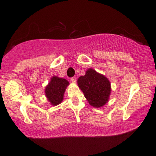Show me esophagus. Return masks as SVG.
I'll return each instance as SVG.
<instances>
[{
	"label": "esophagus",
	"mask_w": 156,
	"mask_h": 156,
	"mask_svg": "<svg viewBox=\"0 0 156 156\" xmlns=\"http://www.w3.org/2000/svg\"><path fill=\"white\" fill-rule=\"evenodd\" d=\"M71 81H72L73 83H75L76 82V78L75 77H73V78H71Z\"/></svg>",
	"instance_id": "esophagus-1"
}]
</instances>
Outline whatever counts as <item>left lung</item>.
Masks as SVG:
<instances>
[{
    "instance_id": "obj_1",
    "label": "left lung",
    "mask_w": 156,
    "mask_h": 156,
    "mask_svg": "<svg viewBox=\"0 0 156 156\" xmlns=\"http://www.w3.org/2000/svg\"><path fill=\"white\" fill-rule=\"evenodd\" d=\"M79 88L91 106L100 108L107 103L111 94L109 80L93 69H88L84 76L78 79Z\"/></svg>"
}]
</instances>
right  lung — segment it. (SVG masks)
<instances>
[{
	"mask_svg": "<svg viewBox=\"0 0 156 156\" xmlns=\"http://www.w3.org/2000/svg\"><path fill=\"white\" fill-rule=\"evenodd\" d=\"M69 83L64 78L53 76L45 87V96L53 106H56L62 101L65 89Z\"/></svg>",
	"mask_w": 156,
	"mask_h": 156,
	"instance_id": "right-lung-1",
	"label": "right lung"
}]
</instances>
